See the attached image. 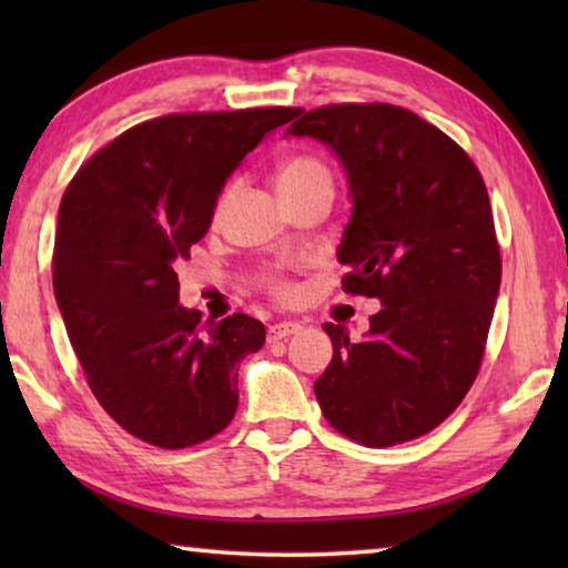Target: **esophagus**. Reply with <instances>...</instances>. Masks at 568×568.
I'll use <instances>...</instances> for the list:
<instances>
[{"label":"esophagus","mask_w":568,"mask_h":568,"mask_svg":"<svg viewBox=\"0 0 568 568\" xmlns=\"http://www.w3.org/2000/svg\"><path fill=\"white\" fill-rule=\"evenodd\" d=\"M303 325L301 323H293V321H283V323H273L271 328H267V341L275 343V341H283L287 335H293L301 331Z\"/></svg>","instance_id":"esophagus-1"}]
</instances>
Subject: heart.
Returning <instances> with one entry per match:
<instances>
[{"mask_svg":"<svg viewBox=\"0 0 568 568\" xmlns=\"http://www.w3.org/2000/svg\"><path fill=\"white\" fill-rule=\"evenodd\" d=\"M321 182H331V172L318 158L311 155H295L291 160H285L281 170H277V192H281V195H291V192H301L313 185H321ZM267 285H273L275 291L283 295L287 293L273 275L267 277Z\"/></svg>","mask_w":568,"mask_h":568,"instance_id":"b5f03b06","label":"heart"}]
</instances>
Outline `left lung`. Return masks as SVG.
Here are the masks:
<instances>
[{"mask_svg":"<svg viewBox=\"0 0 568 568\" xmlns=\"http://www.w3.org/2000/svg\"><path fill=\"white\" fill-rule=\"evenodd\" d=\"M285 134L338 158L353 205L338 245L343 287L381 301L361 341L323 325L333 341L313 386L323 416L371 448L428 434L476 381L501 285L480 172L448 134L396 104H328Z\"/></svg>","mask_w":568,"mask_h":568,"instance_id":"obj_1","label":"left lung"}]
</instances>
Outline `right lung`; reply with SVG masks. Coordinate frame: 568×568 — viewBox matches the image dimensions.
I'll list each match as a JSON object with an SVG mask.
<instances>
[{
  "label": "right lung",
  "mask_w": 568,
  "mask_h": 568,
  "mask_svg": "<svg viewBox=\"0 0 568 568\" xmlns=\"http://www.w3.org/2000/svg\"><path fill=\"white\" fill-rule=\"evenodd\" d=\"M295 108L168 114L134 124L67 187L54 240V297L94 398L145 444L187 448L237 410V368L263 348L235 313L200 331L180 305L175 263L213 225L247 152Z\"/></svg>",
  "instance_id": "add662e5"
}]
</instances>
